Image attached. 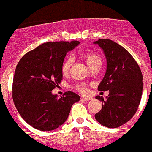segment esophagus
I'll return each instance as SVG.
<instances>
[{
	"label": "esophagus",
	"mask_w": 152,
	"mask_h": 152,
	"mask_svg": "<svg viewBox=\"0 0 152 152\" xmlns=\"http://www.w3.org/2000/svg\"><path fill=\"white\" fill-rule=\"evenodd\" d=\"M81 98H82L83 100H86V101H88V100H91V99H92V97H86V96H83V97H81Z\"/></svg>",
	"instance_id": "34e87169"
}]
</instances>
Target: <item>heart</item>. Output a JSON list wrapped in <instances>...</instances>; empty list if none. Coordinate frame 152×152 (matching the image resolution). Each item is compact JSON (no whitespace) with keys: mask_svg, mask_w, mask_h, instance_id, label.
<instances>
[{"mask_svg":"<svg viewBox=\"0 0 152 152\" xmlns=\"http://www.w3.org/2000/svg\"><path fill=\"white\" fill-rule=\"evenodd\" d=\"M82 58L84 61H86V63L87 64V65L88 66L89 68H91L94 64H96L98 62H101L100 61V58L97 54L93 53V52H86V53L83 54ZM72 64V59L71 58H68L64 61V62L63 63L62 67H61V70H62V73L64 75H66L67 73L69 72L70 68H71V66ZM75 88H76L77 91H79L80 92L84 93L86 91L87 86L85 83H79L76 84L75 86Z\"/></svg>","mask_w":152,"mask_h":152,"instance_id":"obj_1","label":"heart"}]
</instances>
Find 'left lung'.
Here are the masks:
<instances>
[{
  "mask_svg": "<svg viewBox=\"0 0 152 152\" xmlns=\"http://www.w3.org/2000/svg\"><path fill=\"white\" fill-rule=\"evenodd\" d=\"M103 51L106 58V71L98 86V90H109L96 121L108 128H118L128 122L137 110L142 93V75L131 54L123 46L109 39L94 41Z\"/></svg>",
  "mask_w": 152,
  "mask_h": 152,
  "instance_id": "obj_1",
  "label": "left lung"
}]
</instances>
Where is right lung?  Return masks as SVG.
Segmentation results:
<instances>
[{"label": "right lung", "instance_id": "obj_1", "mask_svg": "<svg viewBox=\"0 0 152 152\" xmlns=\"http://www.w3.org/2000/svg\"><path fill=\"white\" fill-rule=\"evenodd\" d=\"M80 44L48 42L27 52L18 64L12 84L15 106L23 120L40 131H52L65 123L72 106L80 100L72 91L61 97L52 91L63 78L61 70L66 55Z\"/></svg>", "mask_w": 152, "mask_h": 152}]
</instances>
